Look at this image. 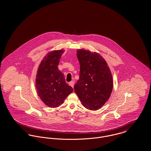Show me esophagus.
I'll use <instances>...</instances> for the list:
<instances>
[{"mask_svg":"<svg viewBox=\"0 0 151 151\" xmlns=\"http://www.w3.org/2000/svg\"><path fill=\"white\" fill-rule=\"evenodd\" d=\"M74 84H75V82H74L73 81H70V82L69 83V85H70V86H72V88L74 86Z\"/></svg>","mask_w":151,"mask_h":151,"instance_id":"34e87169","label":"esophagus"}]
</instances>
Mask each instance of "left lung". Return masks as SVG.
<instances>
[{
	"instance_id": "1",
	"label": "left lung",
	"mask_w": 151,
	"mask_h": 151,
	"mask_svg": "<svg viewBox=\"0 0 151 151\" xmlns=\"http://www.w3.org/2000/svg\"><path fill=\"white\" fill-rule=\"evenodd\" d=\"M80 63L79 79L74 86L75 92L83 105L96 110L109 100L113 82L110 70L105 59L99 54L78 50Z\"/></svg>"
}]
</instances>
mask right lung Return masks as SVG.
<instances>
[{
	"label": "right lung",
	"instance_id": "right-lung-1",
	"mask_svg": "<svg viewBox=\"0 0 151 151\" xmlns=\"http://www.w3.org/2000/svg\"><path fill=\"white\" fill-rule=\"evenodd\" d=\"M64 50L52 51L45 56L36 76L37 92L45 105L50 108L61 105L73 88L65 80L58 65Z\"/></svg>",
	"mask_w": 151,
	"mask_h": 151
}]
</instances>
